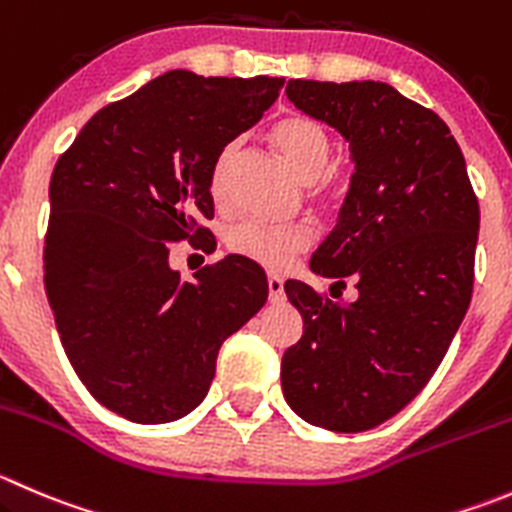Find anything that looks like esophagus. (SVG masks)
I'll return each mask as SVG.
<instances>
[{
  "mask_svg": "<svg viewBox=\"0 0 512 512\" xmlns=\"http://www.w3.org/2000/svg\"><path fill=\"white\" fill-rule=\"evenodd\" d=\"M267 290H270V302L285 300V282L280 275H267Z\"/></svg>",
  "mask_w": 512,
  "mask_h": 512,
  "instance_id": "1",
  "label": "esophagus"
}]
</instances>
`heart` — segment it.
Listing matches in <instances>:
<instances>
[{
	"label": "heart",
	"instance_id": "heart-1",
	"mask_svg": "<svg viewBox=\"0 0 512 512\" xmlns=\"http://www.w3.org/2000/svg\"><path fill=\"white\" fill-rule=\"evenodd\" d=\"M272 145L280 150L287 165L292 167L302 182H315L320 177L322 192L327 197L335 195L337 180L332 175L322 176L330 162V137L317 119L307 114H285L270 127ZM232 157V145L217 157L215 175H212V195L220 197L225 190V167ZM312 235L300 222L277 225L265 220H242L240 225L227 232V247L247 260L257 262L270 270H282L290 265L300 252L310 247Z\"/></svg>",
	"mask_w": 512,
	"mask_h": 512
}]
</instances>
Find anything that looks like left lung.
I'll list each match as a JSON object with an SVG mask.
<instances>
[{
  "label": "left lung",
  "mask_w": 512,
  "mask_h": 512,
  "mask_svg": "<svg viewBox=\"0 0 512 512\" xmlns=\"http://www.w3.org/2000/svg\"><path fill=\"white\" fill-rule=\"evenodd\" d=\"M285 94L350 145L355 172L310 270L352 277L357 300L285 282L302 337L282 355V393L310 425L362 433L428 385L468 312L478 200L448 124L390 84L290 79Z\"/></svg>",
  "instance_id": "8db88e82"
}]
</instances>
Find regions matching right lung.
<instances>
[{"label": "right lung", "mask_w": 512, "mask_h": 512, "mask_svg": "<svg viewBox=\"0 0 512 512\" xmlns=\"http://www.w3.org/2000/svg\"><path fill=\"white\" fill-rule=\"evenodd\" d=\"M275 77L172 69L107 104L49 182L44 290L59 340L99 405L142 425L205 400L222 342L267 300L260 267L230 255L182 282L165 242L212 220L227 145L272 107Z\"/></svg>", "instance_id": "obj_1"}]
</instances>
